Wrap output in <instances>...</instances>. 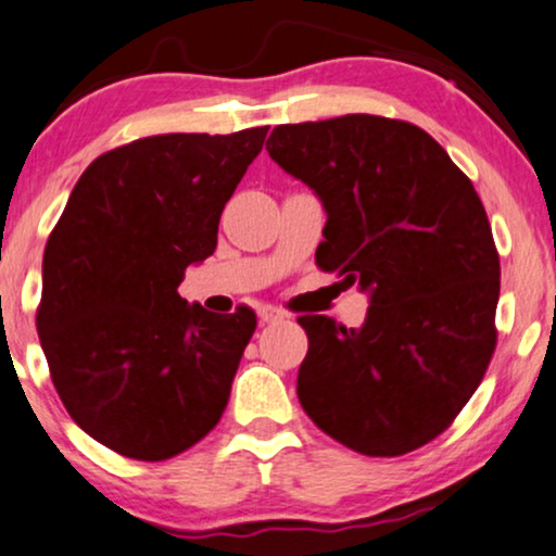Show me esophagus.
Returning <instances> with one entry per match:
<instances>
[{"label": "esophagus", "instance_id": "34e87169", "mask_svg": "<svg viewBox=\"0 0 556 556\" xmlns=\"http://www.w3.org/2000/svg\"><path fill=\"white\" fill-rule=\"evenodd\" d=\"M258 318H262V323H279L287 318V313L279 311V307H274V305H262L258 307Z\"/></svg>", "mask_w": 556, "mask_h": 556}]
</instances>
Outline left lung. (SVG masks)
<instances>
[{
    "instance_id": "1",
    "label": "left lung",
    "mask_w": 556,
    "mask_h": 556,
    "mask_svg": "<svg viewBox=\"0 0 556 556\" xmlns=\"http://www.w3.org/2000/svg\"><path fill=\"white\" fill-rule=\"evenodd\" d=\"M266 151L326 207L315 264L369 292L359 330L298 318L302 410L367 456L428 444L480 388L497 343L501 258L480 194L426 130L390 117L277 125Z\"/></svg>"
}]
</instances>
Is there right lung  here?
I'll use <instances>...</instances> for the list:
<instances>
[{"instance_id":"right-lung-1","label":"right lung","mask_w":556,"mask_h":556,"mask_svg":"<svg viewBox=\"0 0 556 556\" xmlns=\"http://www.w3.org/2000/svg\"><path fill=\"white\" fill-rule=\"evenodd\" d=\"M266 130L166 132L102 153L48 236L35 326L55 392L81 431L128 459H172L226 410L256 313H207L177 290L213 256Z\"/></svg>"}]
</instances>
